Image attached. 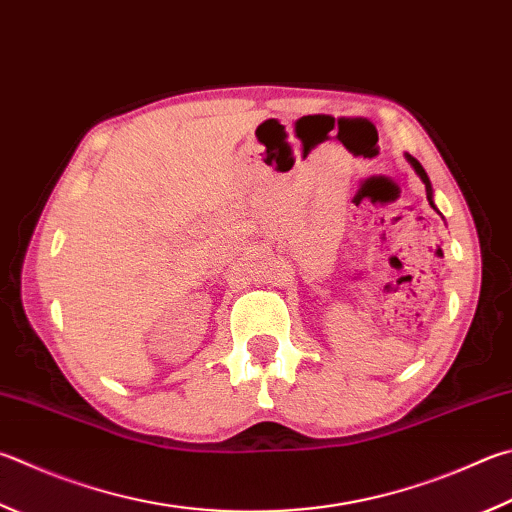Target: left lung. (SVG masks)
Returning a JSON list of instances; mask_svg holds the SVG:
<instances>
[{"mask_svg": "<svg viewBox=\"0 0 512 512\" xmlns=\"http://www.w3.org/2000/svg\"><path fill=\"white\" fill-rule=\"evenodd\" d=\"M405 159H407V163H410L412 167H414V172L418 174V179H421L423 183H425V192H427V201H430V206L436 210V212H439V208H436L434 206V190H432V183H430V176H427V172L423 170V165L421 163H418L416 159H414V156L412 154H405ZM439 215H441V212H439Z\"/></svg>", "mask_w": 512, "mask_h": 512, "instance_id": "obj_1", "label": "left lung"}]
</instances>
